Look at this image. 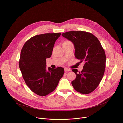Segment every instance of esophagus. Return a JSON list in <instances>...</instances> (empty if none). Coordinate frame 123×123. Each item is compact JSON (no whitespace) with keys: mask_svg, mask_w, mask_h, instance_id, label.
Listing matches in <instances>:
<instances>
[{"mask_svg":"<svg viewBox=\"0 0 123 123\" xmlns=\"http://www.w3.org/2000/svg\"><path fill=\"white\" fill-rule=\"evenodd\" d=\"M64 70L65 72H69V71H71V70L69 69V68H64Z\"/></svg>","mask_w":123,"mask_h":123,"instance_id":"1","label":"esophagus"}]
</instances>
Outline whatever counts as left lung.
<instances>
[{"label":"left lung","instance_id":"left-lung-1","mask_svg":"<svg viewBox=\"0 0 123 123\" xmlns=\"http://www.w3.org/2000/svg\"><path fill=\"white\" fill-rule=\"evenodd\" d=\"M62 35L74 44L75 58L85 63L80 73L77 69H72L76 77L72 84L79 93L89 94L96 89L104 75L106 61L104 49L98 39L91 33L71 31Z\"/></svg>","mask_w":123,"mask_h":123}]
</instances>
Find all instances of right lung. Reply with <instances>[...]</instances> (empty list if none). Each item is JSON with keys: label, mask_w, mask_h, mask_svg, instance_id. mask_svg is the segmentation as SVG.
<instances>
[{"label": "right lung", "mask_w": 123, "mask_h": 123, "mask_svg": "<svg viewBox=\"0 0 123 123\" xmlns=\"http://www.w3.org/2000/svg\"><path fill=\"white\" fill-rule=\"evenodd\" d=\"M61 33H44L35 36L23 45L19 66L26 85L34 93L41 96L53 92L64 74L62 67L48 68L46 58L50 57L54 44Z\"/></svg>", "instance_id": "add662e5"}]
</instances>
